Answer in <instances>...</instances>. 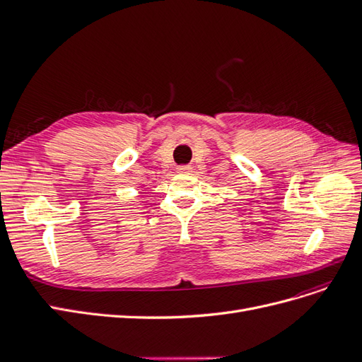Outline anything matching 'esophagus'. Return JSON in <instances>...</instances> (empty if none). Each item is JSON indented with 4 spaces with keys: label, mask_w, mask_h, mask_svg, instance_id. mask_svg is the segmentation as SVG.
Listing matches in <instances>:
<instances>
[{
    "label": "esophagus",
    "mask_w": 362,
    "mask_h": 362,
    "mask_svg": "<svg viewBox=\"0 0 362 362\" xmlns=\"http://www.w3.org/2000/svg\"><path fill=\"white\" fill-rule=\"evenodd\" d=\"M178 173L189 175V173H192V168H190V166H180V168H178Z\"/></svg>",
    "instance_id": "esophagus-1"
}]
</instances>
